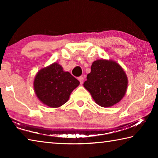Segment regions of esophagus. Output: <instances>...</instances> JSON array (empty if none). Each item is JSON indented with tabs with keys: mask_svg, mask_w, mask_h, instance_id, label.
<instances>
[{
	"mask_svg": "<svg viewBox=\"0 0 158 158\" xmlns=\"http://www.w3.org/2000/svg\"><path fill=\"white\" fill-rule=\"evenodd\" d=\"M78 80L79 81L80 84H82L83 82H84V77H79V78H78Z\"/></svg>",
	"mask_w": 158,
	"mask_h": 158,
	"instance_id": "34e87169",
	"label": "esophagus"
}]
</instances>
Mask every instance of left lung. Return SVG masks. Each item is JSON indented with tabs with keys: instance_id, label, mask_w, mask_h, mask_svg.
<instances>
[{
	"instance_id": "obj_1",
	"label": "left lung",
	"mask_w": 158,
	"mask_h": 158,
	"mask_svg": "<svg viewBox=\"0 0 158 158\" xmlns=\"http://www.w3.org/2000/svg\"><path fill=\"white\" fill-rule=\"evenodd\" d=\"M86 79L84 88L102 107L118 103L127 91V77L122 67L113 60H95Z\"/></svg>"
}]
</instances>
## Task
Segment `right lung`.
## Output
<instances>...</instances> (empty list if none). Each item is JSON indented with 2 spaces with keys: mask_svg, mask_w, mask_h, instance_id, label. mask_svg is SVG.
Listing matches in <instances>:
<instances>
[{
  "mask_svg": "<svg viewBox=\"0 0 158 158\" xmlns=\"http://www.w3.org/2000/svg\"><path fill=\"white\" fill-rule=\"evenodd\" d=\"M79 85V81L63 70L58 63H53L37 72L33 81L35 93L42 104L52 108L62 106Z\"/></svg>",
  "mask_w": 158,
  "mask_h": 158,
  "instance_id": "add662e5",
  "label": "right lung"
}]
</instances>
